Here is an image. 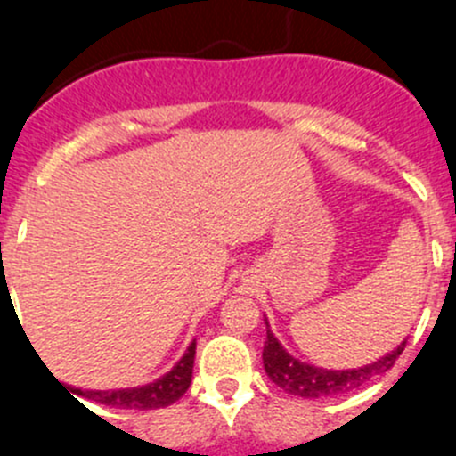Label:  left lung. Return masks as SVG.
I'll use <instances>...</instances> for the list:
<instances>
[{
    "instance_id": "8db88e82",
    "label": "left lung",
    "mask_w": 456,
    "mask_h": 456,
    "mask_svg": "<svg viewBox=\"0 0 456 456\" xmlns=\"http://www.w3.org/2000/svg\"><path fill=\"white\" fill-rule=\"evenodd\" d=\"M265 325H267V340H265L263 350L265 372L278 387H282V390L294 396H303V399H325V396L346 395V392L356 390L363 383H368L370 379L387 372L401 356V352L405 350V343H408V340H403L401 346L387 352L386 356H381L374 363L363 365V368L322 370L294 359L289 352L282 350L278 338L269 330V322H265Z\"/></svg>"
}]
</instances>
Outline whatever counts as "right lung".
<instances>
[{
  "mask_svg": "<svg viewBox=\"0 0 456 456\" xmlns=\"http://www.w3.org/2000/svg\"><path fill=\"white\" fill-rule=\"evenodd\" d=\"M193 359H196V340H193L189 350L184 352L183 359L175 363L171 372L158 381L149 383L142 387H131V390H79V387H70L75 395L91 399L95 403L109 405V408H122V410H156L167 408V405L175 403L184 392L189 390L193 374Z\"/></svg>",
  "mask_w": 456,
  "mask_h": 456,
  "instance_id": "1",
  "label": "right lung"
}]
</instances>
